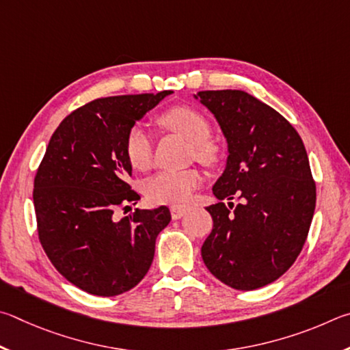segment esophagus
<instances>
[{
  "instance_id": "34e87169",
  "label": "esophagus",
  "mask_w": 350,
  "mask_h": 350,
  "mask_svg": "<svg viewBox=\"0 0 350 350\" xmlns=\"http://www.w3.org/2000/svg\"><path fill=\"white\" fill-rule=\"evenodd\" d=\"M189 212L187 207H180V206H174L170 207V215L174 219H180L186 215V213Z\"/></svg>"
}]
</instances>
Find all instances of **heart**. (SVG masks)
I'll return each mask as SVG.
<instances>
[{"instance_id": "b5f03b06", "label": "heart", "mask_w": 350, "mask_h": 350, "mask_svg": "<svg viewBox=\"0 0 350 350\" xmlns=\"http://www.w3.org/2000/svg\"><path fill=\"white\" fill-rule=\"evenodd\" d=\"M158 124L170 132L180 133L191 141V155L206 165H213L219 159V147L212 141L211 124L200 110L189 106H174L158 115ZM124 152L132 167L146 170L150 167L153 143L150 133L141 124L129 129ZM201 185V174L195 167L181 170H159L144 185V193L152 203L181 206L191 198Z\"/></svg>"}]
</instances>
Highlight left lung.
I'll return each instance as SVG.
<instances>
[{"label":"left lung","mask_w":350,"mask_h":350,"mask_svg":"<svg viewBox=\"0 0 350 350\" xmlns=\"http://www.w3.org/2000/svg\"><path fill=\"white\" fill-rule=\"evenodd\" d=\"M195 98L217 118L229 150L212 189L219 203L206 207L213 229L201 256L221 283L258 289L295 262L308 238L317 201L308 152L291 122L247 92L203 90ZM234 196L242 203L232 213L221 201Z\"/></svg>","instance_id":"left-lung-1"}]
</instances>
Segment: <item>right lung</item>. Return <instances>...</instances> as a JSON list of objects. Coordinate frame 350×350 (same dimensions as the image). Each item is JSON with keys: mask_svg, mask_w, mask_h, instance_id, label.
<instances>
[{"mask_svg": "<svg viewBox=\"0 0 350 350\" xmlns=\"http://www.w3.org/2000/svg\"><path fill=\"white\" fill-rule=\"evenodd\" d=\"M172 90L98 98L73 110L49 141L33 181L36 228L55 269L79 289L115 297L137 286L152 265L159 232L170 223L165 206L135 209L127 178L129 129ZM129 207V206H126Z\"/></svg>", "mask_w": 350, "mask_h": 350, "instance_id": "obj_1", "label": "right lung"}]
</instances>
